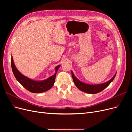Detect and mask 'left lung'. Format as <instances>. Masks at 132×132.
Listing matches in <instances>:
<instances>
[{
	"label": "left lung",
	"instance_id": "1",
	"mask_svg": "<svg viewBox=\"0 0 132 132\" xmlns=\"http://www.w3.org/2000/svg\"><path fill=\"white\" fill-rule=\"evenodd\" d=\"M116 73L114 74V75L110 80L106 82L101 84L92 85L88 84H86L80 81L79 79H78L75 77L73 72L71 71V75H72L73 81L75 84V86H77L80 90L84 92V93L91 94L98 93L100 92H101L104 90L105 88H106V87L110 84V83L113 80V79L116 77Z\"/></svg>",
	"mask_w": 132,
	"mask_h": 132
}]
</instances>
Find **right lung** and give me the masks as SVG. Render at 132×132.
I'll return each instance as SVG.
<instances>
[{"label": "right lung", "mask_w": 132, "mask_h": 132, "mask_svg": "<svg viewBox=\"0 0 132 132\" xmlns=\"http://www.w3.org/2000/svg\"><path fill=\"white\" fill-rule=\"evenodd\" d=\"M11 65L13 74L17 80L26 89L33 93H42L50 90L54 85L57 72L61 67V65H58L55 68V72L52 76L43 80L37 81L25 77L20 72L16 67L12 57Z\"/></svg>", "instance_id": "1"}]
</instances>
